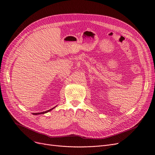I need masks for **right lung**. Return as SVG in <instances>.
I'll return each mask as SVG.
<instances>
[{"label": "right lung", "instance_id": "add662e5", "mask_svg": "<svg viewBox=\"0 0 155 155\" xmlns=\"http://www.w3.org/2000/svg\"><path fill=\"white\" fill-rule=\"evenodd\" d=\"M54 107H54L53 108H52V109H51V110H48V111H44V112H42V113H34V114H35V115H37V114H44V113H48V112L50 111L51 110H52V109H54Z\"/></svg>", "mask_w": 155, "mask_h": 155}]
</instances>
